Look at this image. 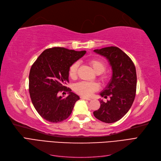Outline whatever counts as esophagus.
Masks as SVG:
<instances>
[{"label":"esophagus","instance_id":"1","mask_svg":"<svg viewBox=\"0 0 161 161\" xmlns=\"http://www.w3.org/2000/svg\"><path fill=\"white\" fill-rule=\"evenodd\" d=\"M80 99H85V100H88V101L91 100V98H88V97H84V96H80Z\"/></svg>","mask_w":161,"mask_h":161}]
</instances>
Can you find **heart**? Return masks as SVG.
Returning <instances> with one entry per match:
<instances>
[{"mask_svg":"<svg viewBox=\"0 0 161 161\" xmlns=\"http://www.w3.org/2000/svg\"><path fill=\"white\" fill-rule=\"evenodd\" d=\"M89 64L92 68L93 71L97 74H101L106 69V65L105 63L98 59H92L89 60ZM79 62H75L70 66L69 69V75L72 79H75L77 77L78 69H79ZM102 82H106L108 80L109 76L108 75L103 74L99 77ZM99 88V85L96 82H80L74 85V90L78 94L85 97H89L92 93Z\"/></svg>","mask_w":161,"mask_h":161,"instance_id":"b5f03b06","label":"heart"}]
</instances>
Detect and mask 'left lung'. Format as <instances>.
Wrapping results in <instances>:
<instances>
[{
	"label": "left lung",
	"instance_id": "1",
	"mask_svg": "<svg viewBox=\"0 0 161 161\" xmlns=\"http://www.w3.org/2000/svg\"><path fill=\"white\" fill-rule=\"evenodd\" d=\"M105 57L111 66V79L100 95L110 100H100V108L93 112L97 119L105 123H114L127 114L132 105L136 91V68L131 58L118 47L111 46L95 50Z\"/></svg>",
	"mask_w": 161,
	"mask_h": 161
}]
</instances>
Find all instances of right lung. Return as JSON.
Wrapping results in <instances>:
<instances>
[{
  "label": "right lung",
  "mask_w": 161,
  "mask_h": 161,
  "mask_svg": "<svg viewBox=\"0 0 161 161\" xmlns=\"http://www.w3.org/2000/svg\"><path fill=\"white\" fill-rule=\"evenodd\" d=\"M85 53L54 47L43 51L33 64L29 76V91L34 108L43 119L58 123L71 114L80 98L66 86L69 82V69ZM62 91L69 92V96L66 98L58 96Z\"/></svg>",
  "instance_id": "1"
}]
</instances>
